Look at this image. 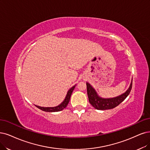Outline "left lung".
<instances>
[{"label":"left lung","mask_w":150,"mask_h":150,"mask_svg":"<svg viewBox=\"0 0 150 150\" xmlns=\"http://www.w3.org/2000/svg\"><path fill=\"white\" fill-rule=\"evenodd\" d=\"M132 87V81L130 87L127 91L122 94V95L114 98L110 99H103L99 97L93 87L86 83V88H87V94L89 99L90 103L92 106L96 109L98 110H106V109H111L115 107H117L124 99L128 96L130 94L131 89Z\"/></svg>","instance_id":"left-lung-1"}]
</instances>
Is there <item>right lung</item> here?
<instances>
[{"label":"right lung","mask_w":150,"mask_h":150,"mask_svg":"<svg viewBox=\"0 0 150 150\" xmlns=\"http://www.w3.org/2000/svg\"><path fill=\"white\" fill-rule=\"evenodd\" d=\"M75 86H74L73 87H71L70 89L69 90V91L67 92V96L65 98V99L64 100V101L61 103L59 106H56V107H53V108H44V107H40V106H36L38 108H39L40 109L43 110V111H45V112H58V111H60V110H63L64 109H65L67 106L69 101H70V96L72 92H73L74 88H75Z\"/></svg>","instance_id":"obj_1"}]
</instances>
